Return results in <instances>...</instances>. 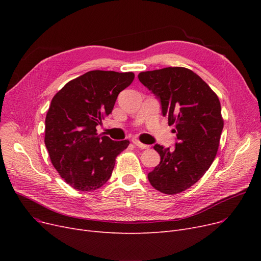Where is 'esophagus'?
<instances>
[{
	"instance_id": "34e87169",
	"label": "esophagus",
	"mask_w": 261,
	"mask_h": 261,
	"mask_svg": "<svg viewBox=\"0 0 261 261\" xmlns=\"http://www.w3.org/2000/svg\"><path fill=\"white\" fill-rule=\"evenodd\" d=\"M132 143H133V145H135L136 147H139V148H141V149H148V148H149L148 145H145V144L141 143L138 139H133V140H132Z\"/></svg>"
}]
</instances>
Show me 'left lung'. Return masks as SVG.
<instances>
[{
  "mask_svg": "<svg viewBox=\"0 0 261 261\" xmlns=\"http://www.w3.org/2000/svg\"><path fill=\"white\" fill-rule=\"evenodd\" d=\"M139 79L160 100L162 114L176 134L174 149L154 145L161 162L148 180L163 194H179L197 183L216 158L223 130L220 101L206 82L185 67L142 72Z\"/></svg>",
  "mask_w": 261,
  "mask_h": 261,
  "instance_id": "obj_1",
  "label": "left lung"
}]
</instances>
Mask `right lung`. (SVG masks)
I'll list each match as a JSON object with an SVG mask.
<instances>
[{"label":"right lung","mask_w":261,"mask_h":261,"mask_svg":"<svg viewBox=\"0 0 261 261\" xmlns=\"http://www.w3.org/2000/svg\"><path fill=\"white\" fill-rule=\"evenodd\" d=\"M134 74L90 71L71 80L53 97L45 118L44 143L51 164L74 189L101 187L112 174L116 156L129 141H112L96 127L112 112L118 94Z\"/></svg>","instance_id":"add662e5"}]
</instances>
